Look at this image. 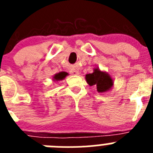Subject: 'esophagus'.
I'll return each mask as SVG.
<instances>
[{
	"label": "esophagus",
	"mask_w": 153,
	"mask_h": 153,
	"mask_svg": "<svg viewBox=\"0 0 153 153\" xmlns=\"http://www.w3.org/2000/svg\"><path fill=\"white\" fill-rule=\"evenodd\" d=\"M70 73H71L73 75H79V70H76V69H71V70H70Z\"/></svg>",
	"instance_id": "obj_1"
}]
</instances>
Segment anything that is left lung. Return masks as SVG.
<instances>
[{
	"label": "left lung",
	"mask_w": 153,
	"mask_h": 153,
	"mask_svg": "<svg viewBox=\"0 0 153 153\" xmlns=\"http://www.w3.org/2000/svg\"><path fill=\"white\" fill-rule=\"evenodd\" d=\"M86 83L90 86H96L98 93H106L113 88L114 82L113 78L106 71H102L99 67L93 69L92 74L85 76Z\"/></svg>",
	"instance_id": "8db88e82"
}]
</instances>
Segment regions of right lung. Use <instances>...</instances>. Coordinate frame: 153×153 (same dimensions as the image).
<instances>
[{
	"instance_id": "right-lung-1",
	"label": "right lung",
	"mask_w": 153,
	"mask_h": 153,
	"mask_svg": "<svg viewBox=\"0 0 153 153\" xmlns=\"http://www.w3.org/2000/svg\"><path fill=\"white\" fill-rule=\"evenodd\" d=\"M67 76V73L66 72L58 73V74H56L53 76V81L63 80V79H65V77H66Z\"/></svg>"
}]
</instances>
